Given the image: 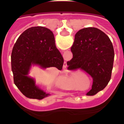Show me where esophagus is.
<instances>
[{
	"label": "esophagus",
	"mask_w": 124,
	"mask_h": 124,
	"mask_svg": "<svg viewBox=\"0 0 124 124\" xmlns=\"http://www.w3.org/2000/svg\"><path fill=\"white\" fill-rule=\"evenodd\" d=\"M64 66H66V63H64Z\"/></svg>",
	"instance_id": "34e87169"
}]
</instances>
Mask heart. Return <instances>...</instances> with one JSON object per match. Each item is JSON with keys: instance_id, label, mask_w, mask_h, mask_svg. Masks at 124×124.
<instances>
[{"instance_id": "obj_1", "label": "heart", "mask_w": 124, "mask_h": 124, "mask_svg": "<svg viewBox=\"0 0 124 124\" xmlns=\"http://www.w3.org/2000/svg\"><path fill=\"white\" fill-rule=\"evenodd\" d=\"M63 83H64V82H63ZM66 83H71V81H70V80H68V81H66Z\"/></svg>"}]
</instances>
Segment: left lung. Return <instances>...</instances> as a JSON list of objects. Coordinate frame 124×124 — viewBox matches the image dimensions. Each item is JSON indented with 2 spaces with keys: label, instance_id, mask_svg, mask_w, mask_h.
Returning a JSON list of instances; mask_svg holds the SVG:
<instances>
[{
  "label": "left lung",
  "instance_id": "1",
  "mask_svg": "<svg viewBox=\"0 0 124 124\" xmlns=\"http://www.w3.org/2000/svg\"><path fill=\"white\" fill-rule=\"evenodd\" d=\"M71 51L73 58L67 62L68 69H80L93 78L92 89L86 95L93 96L104 89L110 81L114 60L109 37L97 28H83L76 33Z\"/></svg>",
  "mask_w": 124,
  "mask_h": 124
}]
</instances>
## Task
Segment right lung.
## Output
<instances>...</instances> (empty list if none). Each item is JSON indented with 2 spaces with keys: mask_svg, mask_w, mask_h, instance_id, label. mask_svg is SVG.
I'll return each instance as SVG.
<instances>
[{
  "mask_svg": "<svg viewBox=\"0 0 124 124\" xmlns=\"http://www.w3.org/2000/svg\"><path fill=\"white\" fill-rule=\"evenodd\" d=\"M64 60L55 45L54 35L48 28L33 27L20 35L13 48L11 66L14 84L25 96L30 99H42L49 96L35 86L33 79L28 77L31 64L43 68H63Z\"/></svg>",
  "mask_w": 124,
  "mask_h": 124,
  "instance_id": "obj_1",
  "label": "right lung"
}]
</instances>
